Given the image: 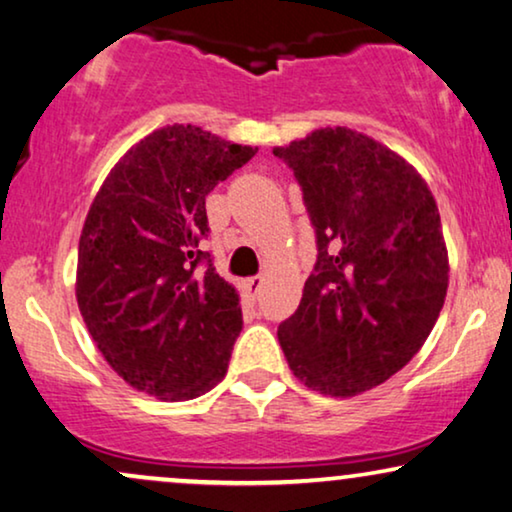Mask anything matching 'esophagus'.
<instances>
[{
	"label": "esophagus",
	"mask_w": 512,
	"mask_h": 512,
	"mask_svg": "<svg viewBox=\"0 0 512 512\" xmlns=\"http://www.w3.org/2000/svg\"><path fill=\"white\" fill-rule=\"evenodd\" d=\"M262 285H264V278H262V276H252V278H248V281H243L245 295L252 297V299H257V295H260V290H262Z\"/></svg>",
	"instance_id": "obj_1"
}]
</instances>
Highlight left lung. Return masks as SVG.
<instances>
[{
	"mask_svg": "<svg viewBox=\"0 0 512 512\" xmlns=\"http://www.w3.org/2000/svg\"><path fill=\"white\" fill-rule=\"evenodd\" d=\"M295 173L318 260L278 325L295 377L335 398L384 384L417 356L445 304L449 262L426 180L351 128L274 147Z\"/></svg>",
	"mask_w": 512,
	"mask_h": 512,
	"instance_id": "left-lung-1",
	"label": "left lung"
}]
</instances>
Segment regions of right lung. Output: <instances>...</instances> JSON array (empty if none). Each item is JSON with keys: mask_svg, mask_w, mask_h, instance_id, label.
<instances>
[{"mask_svg": "<svg viewBox=\"0 0 512 512\" xmlns=\"http://www.w3.org/2000/svg\"><path fill=\"white\" fill-rule=\"evenodd\" d=\"M255 152L192 124L163 126L95 194L79 238V311L109 367L142 393L189 400L227 374L243 313L199 241L206 196Z\"/></svg>", "mask_w": 512, "mask_h": 512, "instance_id": "right-lung-1", "label": "right lung"}]
</instances>
